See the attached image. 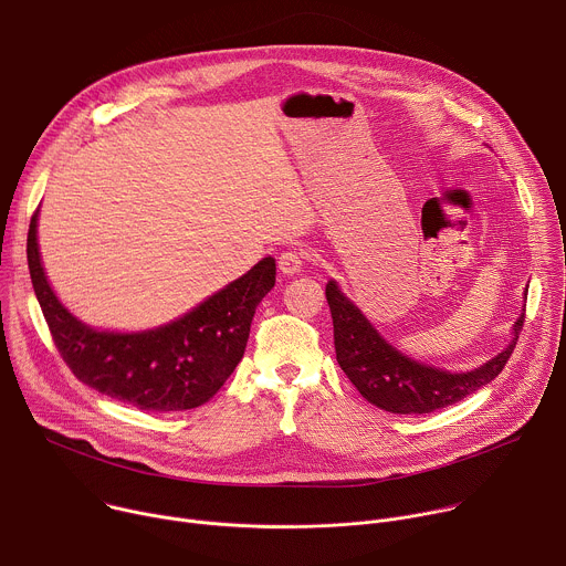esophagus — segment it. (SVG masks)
I'll list each match as a JSON object with an SVG mask.
<instances>
[{
    "label": "esophagus",
    "instance_id": "obj_1",
    "mask_svg": "<svg viewBox=\"0 0 566 566\" xmlns=\"http://www.w3.org/2000/svg\"><path fill=\"white\" fill-rule=\"evenodd\" d=\"M304 260H306V253H304V249H302V247H289L286 251H282V253H280V258H277V266H280V271H282V273L293 275V273H300V269H302Z\"/></svg>",
    "mask_w": 566,
    "mask_h": 566
}]
</instances>
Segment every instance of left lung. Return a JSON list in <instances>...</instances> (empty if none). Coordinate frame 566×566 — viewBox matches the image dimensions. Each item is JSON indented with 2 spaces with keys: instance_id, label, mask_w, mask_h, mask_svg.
Returning <instances> with one entry per match:
<instances>
[{
  "instance_id": "8db88e82",
  "label": "left lung",
  "mask_w": 566,
  "mask_h": 566,
  "mask_svg": "<svg viewBox=\"0 0 566 566\" xmlns=\"http://www.w3.org/2000/svg\"><path fill=\"white\" fill-rule=\"evenodd\" d=\"M327 302L334 317L338 365L371 406L391 415H428L454 406L489 385L506 367L524 327L522 315L515 322L513 343L500 356L474 371L450 374L410 360L387 345L367 317L338 291L336 282L327 284Z\"/></svg>"
}]
</instances>
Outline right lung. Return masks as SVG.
<instances>
[{"instance_id":"right-lung-1","label":"right lung","mask_w":566,"mask_h":566,"mask_svg":"<svg viewBox=\"0 0 566 566\" xmlns=\"http://www.w3.org/2000/svg\"><path fill=\"white\" fill-rule=\"evenodd\" d=\"M38 212L31 217L27 258L33 291L53 343L77 380L138 410H192L234 371L262 297L275 286V260L264 258L203 304L143 334L94 332L53 295L38 253Z\"/></svg>"}]
</instances>
